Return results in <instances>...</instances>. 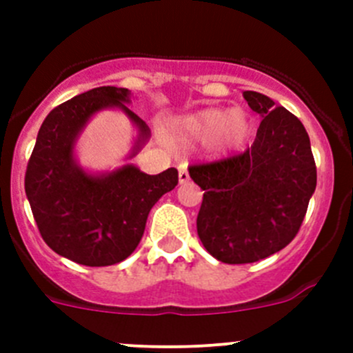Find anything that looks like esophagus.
<instances>
[{"instance_id": "1", "label": "esophagus", "mask_w": 353, "mask_h": 353, "mask_svg": "<svg viewBox=\"0 0 353 353\" xmlns=\"http://www.w3.org/2000/svg\"><path fill=\"white\" fill-rule=\"evenodd\" d=\"M179 182L180 183H187V182H189V170H187L185 164L179 166Z\"/></svg>"}]
</instances>
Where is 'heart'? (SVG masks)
Masks as SVG:
<instances>
[{
  "instance_id": "obj_1",
  "label": "heart",
  "mask_w": 353,
  "mask_h": 353,
  "mask_svg": "<svg viewBox=\"0 0 353 353\" xmlns=\"http://www.w3.org/2000/svg\"><path fill=\"white\" fill-rule=\"evenodd\" d=\"M176 130L187 143L214 141L221 152H233L249 139L251 118L242 109L208 108L179 118Z\"/></svg>"
}]
</instances>
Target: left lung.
Returning a JSON list of instances; mask_svg holds the SVG:
<instances>
[{
    "mask_svg": "<svg viewBox=\"0 0 353 353\" xmlns=\"http://www.w3.org/2000/svg\"><path fill=\"white\" fill-rule=\"evenodd\" d=\"M261 117L244 154L189 168L203 189L198 236L215 260L260 261L295 239L316 189L310 136L288 109L263 93L244 92Z\"/></svg>",
    "mask_w": 353,
    "mask_h": 353,
    "instance_id": "obj_1",
    "label": "left lung"
}]
</instances>
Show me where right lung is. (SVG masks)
I'll list each match as a JSON object with an SVG mask.
<instances>
[{
	"label": "right lung",
	"instance_id": "obj_1",
	"mask_svg": "<svg viewBox=\"0 0 353 353\" xmlns=\"http://www.w3.org/2000/svg\"><path fill=\"white\" fill-rule=\"evenodd\" d=\"M130 92L101 86L54 108L37 136L24 189L43 242L60 256L86 267L120 263L138 248L146 219L162 194L179 183L174 168L146 174L134 164L92 174L74 157V145L90 118L118 108L138 127L130 157L148 141L150 129L125 104Z\"/></svg>",
	"mask_w": 353,
	"mask_h": 353
}]
</instances>
